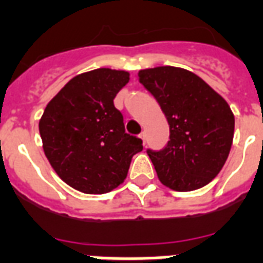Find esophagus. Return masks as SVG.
Returning a JSON list of instances; mask_svg holds the SVG:
<instances>
[{"instance_id":"34e87169","label":"esophagus","mask_w":263,"mask_h":263,"mask_svg":"<svg viewBox=\"0 0 263 263\" xmlns=\"http://www.w3.org/2000/svg\"><path fill=\"white\" fill-rule=\"evenodd\" d=\"M139 138L143 140V143H145V142H146V132H142V134L139 135Z\"/></svg>"}]
</instances>
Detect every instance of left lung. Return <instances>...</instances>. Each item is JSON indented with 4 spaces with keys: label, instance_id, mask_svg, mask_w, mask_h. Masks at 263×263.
Masks as SVG:
<instances>
[{
    "label": "left lung",
    "instance_id": "left-lung-1",
    "mask_svg": "<svg viewBox=\"0 0 263 263\" xmlns=\"http://www.w3.org/2000/svg\"><path fill=\"white\" fill-rule=\"evenodd\" d=\"M139 83L156 98L170 124L163 150H147L160 182L176 192L203 187L226 163L234 134L228 102L189 70H140Z\"/></svg>",
    "mask_w": 263,
    "mask_h": 263
}]
</instances>
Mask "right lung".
Returning a JSON list of instances; mask_svg holds the SVG:
<instances>
[{"instance_id":"add662e5","label":"right lung","mask_w":263,"mask_h":263,"mask_svg":"<svg viewBox=\"0 0 263 263\" xmlns=\"http://www.w3.org/2000/svg\"><path fill=\"white\" fill-rule=\"evenodd\" d=\"M129 81L124 70L96 69L71 78L40 120L44 153L60 179L87 194H103L127 178L142 139L125 132L114 98Z\"/></svg>"}]
</instances>
